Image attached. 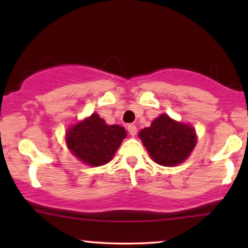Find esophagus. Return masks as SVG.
Masks as SVG:
<instances>
[{"mask_svg":"<svg viewBox=\"0 0 248 248\" xmlns=\"http://www.w3.org/2000/svg\"><path fill=\"white\" fill-rule=\"evenodd\" d=\"M128 132H129L132 136H135L136 133H138V128H136L135 124H129V126H128Z\"/></svg>","mask_w":248,"mask_h":248,"instance_id":"obj_1","label":"esophagus"}]
</instances>
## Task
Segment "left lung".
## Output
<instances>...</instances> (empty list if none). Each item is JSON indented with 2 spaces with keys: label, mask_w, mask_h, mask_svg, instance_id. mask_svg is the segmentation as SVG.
I'll return each mask as SVG.
<instances>
[{
  "label": "left lung",
  "mask_w": 248,
  "mask_h": 248,
  "mask_svg": "<svg viewBox=\"0 0 248 248\" xmlns=\"http://www.w3.org/2000/svg\"><path fill=\"white\" fill-rule=\"evenodd\" d=\"M139 136L150 157L164 167L177 166L186 161L197 142L195 129L190 124L172 120L167 114L155 119Z\"/></svg>",
  "instance_id": "left-lung-1"
}]
</instances>
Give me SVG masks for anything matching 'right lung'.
Listing matches in <instances>:
<instances>
[{
    "label": "right lung",
    "instance_id": "1",
    "mask_svg": "<svg viewBox=\"0 0 248 248\" xmlns=\"http://www.w3.org/2000/svg\"><path fill=\"white\" fill-rule=\"evenodd\" d=\"M127 136L124 127L107 124L96 113L66 132V144L82 163L100 167L113 158L122 140Z\"/></svg>",
    "mask_w": 248,
    "mask_h": 248
}]
</instances>
